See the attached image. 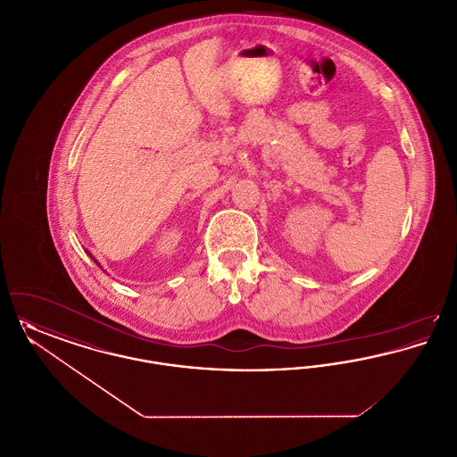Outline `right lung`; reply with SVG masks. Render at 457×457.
<instances>
[{
    "instance_id": "right-lung-1",
    "label": "right lung",
    "mask_w": 457,
    "mask_h": 457,
    "mask_svg": "<svg viewBox=\"0 0 457 457\" xmlns=\"http://www.w3.org/2000/svg\"><path fill=\"white\" fill-rule=\"evenodd\" d=\"M86 252H87V253H88V250H86ZM88 257H90V259H92V261L96 262V263H97V265H99V267H101V263H99V262L96 261V259H94V257H92V255H90V253H88Z\"/></svg>"
}]
</instances>
